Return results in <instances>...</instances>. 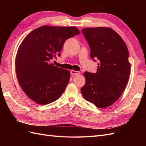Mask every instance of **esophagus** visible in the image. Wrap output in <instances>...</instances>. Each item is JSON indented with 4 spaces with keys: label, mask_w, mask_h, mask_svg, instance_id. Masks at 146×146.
<instances>
[{
    "label": "esophagus",
    "mask_w": 146,
    "mask_h": 146,
    "mask_svg": "<svg viewBox=\"0 0 146 146\" xmlns=\"http://www.w3.org/2000/svg\"><path fill=\"white\" fill-rule=\"evenodd\" d=\"M80 72L76 71V70H70V74H71L72 76H77V75L80 74Z\"/></svg>",
    "instance_id": "esophagus-1"
}]
</instances>
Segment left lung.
Here are the masks:
<instances>
[{
    "label": "left lung",
    "instance_id": "obj_1",
    "mask_svg": "<svg viewBox=\"0 0 146 146\" xmlns=\"http://www.w3.org/2000/svg\"><path fill=\"white\" fill-rule=\"evenodd\" d=\"M82 32L91 48L90 56L98 60L96 73L85 72L83 97L97 107L111 105L124 91L129 80V54L123 39L111 28L83 29Z\"/></svg>",
    "mask_w": 146,
    "mask_h": 146
}]
</instances>
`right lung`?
<instances>
[{"instance_id":"add662e5","label":"right lung","mask_w":146,"mask_h":146,"mask_svg":"<svg viewBox=\"0 0 146 146\" xmlns=\"http://www.w3.org/2000/svg\"><path fill=\"white\" fill-rule=\"evenodd\" d=\"M80 33L76 27L44 25L33 30L21 42L15 59L16 77L24 92L35 102L50 104L64 92L70 72L48 61L60 55L66 39Z\"/></svg>"}]
</instances>
